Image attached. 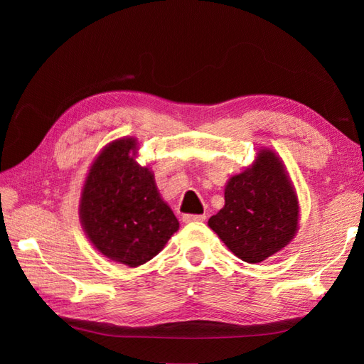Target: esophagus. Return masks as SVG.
<instances>
[{
  "label": "esophagus",
  "mask_w": 364,
  "mask_h": 364,
  "mask_svg": "<svg viewBox=\"0 0 364 364\" xmlns=\"http://www.w3.org/2000/svg\"><path fill=\"white\" fill-rule=\"evenodd\" d=\"M206 219L205 214H184L183 215V222H203Z\"/></svg>",
  "instance_id": "esophagus-1"
}]
</instances>
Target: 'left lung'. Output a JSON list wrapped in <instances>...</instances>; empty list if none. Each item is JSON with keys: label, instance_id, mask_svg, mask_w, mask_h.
Returning <instances> with one entry per match:
<instances>
[{"label": "left lung", "instance_id": "obj_1", "mask_svg": "<svg viewBox=\"0 0 364 364\" xmlns=\"http://www.w3.org/2000/svg\"><path fill=\"white\" fill-rule=\"evenodd\" d=\"M245 262H261L288 245L299 230V200L280 156L259 149L252 166L225 186V205L208 220Z\"/></svg>", "mask_w": 364, "mask_h": 364}]
</instances>
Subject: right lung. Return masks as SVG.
<instances>
[{
  "instance_id": "1",
  "label": "right lung",
  "mask_w": 364,
  "mask_h": 364,
  "mask_svg": "<svg viewBox=\"0 0 364 364\" xmlns=\"http://www.w3.org/2000/svg\"><path fill=\"white\" fill-rule=\"evenodd\" d=\"M137 150L134 137L107 144L92 162L80 198V220L92 245L128 267L156 257L180 228L153 172L136 161Z\"/></svg>"
}]
</instances>
